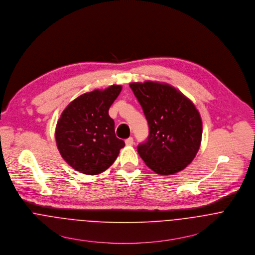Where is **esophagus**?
I'll use <instances>...</instances> for the list:
<instances>
[{
	"instance_id": "1",
	"label": "esophagus",
	"mask_w": 255,
	"mask_h": 255,
	"mask_svg": "<svg viewBox=\"0 0 255 255\" xmlns=\"http://www.w3.org/2000/svg\"><path fill=\"white\" fill-rule=\"evenodd\" d=\"M125 143H126V145H133V143H134V140H133V138H128V139H126L125 140Z\"/></svg>"
}]
</instances>
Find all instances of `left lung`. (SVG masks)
<instances>
[{"mask_svg": "<svg viewBox=\"0 0 255 255\" xmlns=\"http://www.w3.org/2000/svg\"><path fill=\"white\" fill-rule=\"evenodd\" d=\"M129 86L148 123V138L137 147L141 159L160 175L186 168L196 157L202 136V121L195 105L166 83Z\"/></svg>", "mask_w": 255, "mask_h": 255, "instance_id": "left-lung-1", "label": "left lung"}]
</instances>
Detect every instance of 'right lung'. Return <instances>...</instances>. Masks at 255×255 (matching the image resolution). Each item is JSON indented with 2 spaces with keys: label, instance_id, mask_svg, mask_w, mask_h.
<instances>
[{
  "label": "right lung",
  "instance_id": "add662e5",
  "mask_svg": "<svg viewBox=\"0 0 255 255\" xmlns=\"http://www.w3.org/2000/svg\"><path fill=\"white\" fill-rule=\"evenodd\" d=\"M122 90L120 85L86 93L62 112L56 141L62 158L76 171L97 175L108 169L125 142L114 132L109 110Z\"/></svg>",
  "mask_w": 255,
  "mask_h": 255
}]
</instances>
